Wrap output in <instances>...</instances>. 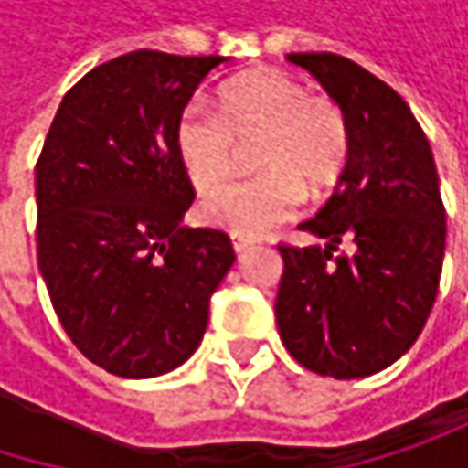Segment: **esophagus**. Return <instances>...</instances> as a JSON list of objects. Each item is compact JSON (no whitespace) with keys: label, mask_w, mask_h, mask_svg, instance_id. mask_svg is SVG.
Segmentation results:
<instances>
[{"label":"esophagus","mask_w":468,"mask_h":468,"mask_svg":"<svg viewBox=\"0 0 468 468\" xmlns=\"http://www.w3.org/2000/svg\"><path fill=\"white\" fill-rule=\"evenodd\" d=\"M251 246H254V240H246V238H233L235 254H243V251H249Z\"/></svg>","instance_id":"esophagus-1"}]
</instances>
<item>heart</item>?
I'll return each instance as SVG.
<instances>
[{
  "label": "heart",
  "instance_id": "heart-1",
  "mask_svg": "<svg viewBox=\"0 0 468 468\" xmlns=\"http://www.w3.org/2000/svg\"><path fill=\"white\" fill-rule=\"evenodd\" d=\"M260 138L262 170L200 206V219L238 238H260L295 217L303 195H325L349 159V124L341 105L312 94L284 69H249L222 86L217 113L186 108L173 130L178 162L197 192H211L235 170V143Z\"/></svg>",
  "mask_w": 468,
  "mask_h": 468
}]
</instances>
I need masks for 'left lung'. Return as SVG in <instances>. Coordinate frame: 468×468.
<instances>
[{
  "instance_id": "left-lung-1",
  "label": "left lung",
  "mask_w": 468,
  "mask_h": 468,
  "mask_svg": "<svg viewBox=\"0 0 468 468\" xmlns=\"http://www.w3.org/2000/svg\"><path fill=\"white\" fill-rule=\"evenodd\" d=\"M341 105L349 159L301 230L325 246H279L276 325L290 355L333 379L371 377L422 333L444 260L447 217L428 138L410 105L335 53H287ZM341 239L349 252H338Z\"/></svg>"
}]
</instances>
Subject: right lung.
I'll list each match as a JSON object with an SVG mask.
<instances>
[{
    "label": "right lung",
    "mask_w": 468,
    "mask_h": 468,
    "mask_svg": "<svg viewBox=\"0 0 468 468\" xmlns=\"http://www.w3.org/2000/svg\"><path fill=\"white\" fill-rule=\"evenodd\" d=\"M228 56L133 50L61 100L35 167L37 262L53 312L100 368L148 379L200 346L235 262L228 233L181 228L195 189L173 130Z\"/></svg>",
    "instance_id": "obj_1"
}]
</instances>
